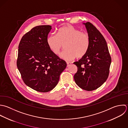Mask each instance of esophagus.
<instances>
[{"label": "esophagus", "mask_w": 128, "mask_h": 128, "mask_svg": "<svg viewBox=\"0 0 128 128\" xmlns=\"http://www.w3.org/2000/svg\"><path fill=\"white\" fill-rule=\"evenodd\" d=\"M71 65V63L70 62H67V67H69Z\"/></svg>", "instance_id": "1"}]
</instances>
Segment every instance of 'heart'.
I'll list each match as a JSON object with an SVG mask.
<instances>
[{"mask_svg":"<svg viewBox=\"0 0 128 128\" xmlns=\"http://www.w3.org/2000/svg\"><path fill=\"white\" fill-rule=\"evenodd\" d=\"M47 45L51 51L58 55L63 45L65 50L60 57L67 61H71L76 57L82 58L87 53L90 44L88 34L82 32L73 26L60 28L56 34H51L47 39Z\"/></svg>","mask_w":128,"mask_h":128,"instance_id":"b5f03b06","label":"heart"}]
</instances>
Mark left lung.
Segmentation results:
<instances>
[{
	"label": "left lung",
	"instance_id": "1",
	"mask_svg": "<svg viewBox=\"0 0 128 128\" xmlns=\"http://www.w3.org/2000/svg\"><path fill=\"white\" fill-rule=\"evenodd\" d=\"M83 24L89 36L90 47L84 56L74 62L78 68L74 79L80 88L90 91L97 89L107 80L111 58L106 40L100 31L90 22Z\"/></svg>",
	"mask_w": 128,
	"mask_h": 128
}]
</instances>
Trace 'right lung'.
Returning <instances> with one entry per match:
<instances>
[{"label": "right lung", "mask_w": 128, "mask_h": 128, "mask_svg": "<svg viewBox=\"0 0 128 128\" xmlns=\"http://www.w3.org/2000/svg\"><path fill=\"white\" fill-rule=\"evenodd\" d=\"M50 25L33 28L21 38L18 46L17 68L24 83L40 92H47L57 85L66 62L54 54L47 43Z\"/></svg>", "instance_id": "obj_1"}]
</instances>
